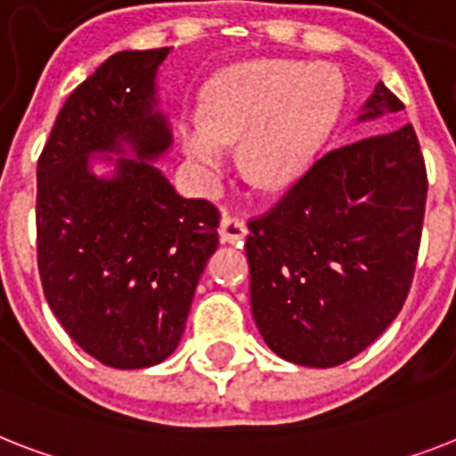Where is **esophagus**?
<instances>
[{"mask_svg":"<svg viewBox=\"0 0 456 456\" xmlns=\"http://www.w3.org/2000/svg\"><path fill=\"white\" fill-rule=\"evenodd\" d=\"M217 232H220L222 243H234V246H240L243 239L248 236L246 222L232 216H222L220 229H217Z\"/></svg>","mask_w":456,"mask_h":456,"instance_id":"1","label":"esophagus"}]
</instances>
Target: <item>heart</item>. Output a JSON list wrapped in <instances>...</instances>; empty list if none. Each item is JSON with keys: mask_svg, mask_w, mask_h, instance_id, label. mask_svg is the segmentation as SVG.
<instances>
[{"mask_svg": "<svg viewBox=\"0 0 456 456\" xmlns=\"http://www.w3.org/2000/svg\"><path fill=\"white\" fill-rule=\"evenodd\" d=\"M339 74L325 65L250 61L222 72L203 110H187L177 138L196 180L210 184L239 140V168L262 190L297 180L328 138L342 110Z\"/></svg>", "mask_w": 456, "mask_h": 456, "instance_id": "obj_1", "label": "heart"}]
</instances>
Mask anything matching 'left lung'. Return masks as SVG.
<instances>
[{
  "label": "left lung",
  "mask_w": 456,
  "mask_h": 456,
  "mask_svg": "<svg viewBox=\"0 0 456 456\" xmlns=\"http://www.w3.org/2000/svg\"><path fill=\"white\" fill-rule=\"evenodd\" d=\"M401 110L379 81L358 121ZM427 187L419 140L405 124L328 151L248 222L250 309L276 356L335 368L394 323L412 286Z\"/></svg>",
  "instance_id": "1"
}]
</instances>
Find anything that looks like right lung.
Wrapping results in <instances>:
<instances>
[{"label": "right lung", "instance_id": "1", "mask_svg": "<svg viewBox=\"0 0 456 456\" xmlns=\"http://www.w3.org/2000/svg\"><path fill=\"white\" fill-rule=\"evenodd\" d=\"M170 48L119 51L72 91L37 164V262L51 312L102 365L140 370L177 349L220 213L154 166L173 144L157 72ZM131 158H110L125 153ZM100 153L115 166L95 176Z\"/></svg>", "mask_w": 456, "mask_h": 456}]
</instances>
